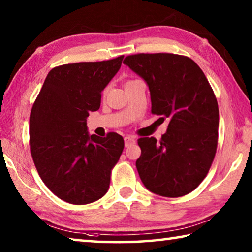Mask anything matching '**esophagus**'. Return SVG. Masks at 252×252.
<instances>
[{
	"label": "esophagus",
	"instance_id": "34e87169",
	"mask_svg": "<svg viewBox=\"0 0 252 252\" xmlns=\"http://www.w3.org/2000/svg\"><path fill=\"white\" fill-rule=\"evenodd\" d=\"M133 143H135V138H134V136L126 135V138H125V144H126V148L130 147V146H132V144H133Z\"/></svg>",
	"mask_w": 252,
	"mask_h": 252
}]
</instances>
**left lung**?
Instances as JSON below:
<instances>
[{
    "mask_svg": "<svg viewBox=\"0 0 252 252\" xmlns=\"http://www.w3.org/2000/svg\"><path fill=\"white\" fill-rule=\"evenodd\" d=\"M146 81L151 113L169 118L160 141L140 138L135 162L151 192L178 198L193 191L209 172L218 146V102L193 60L173 53H139L123 61Z\"/></svg>",
    "mask_w": 252,
    "mask_h": 252,
    "instance_id": "1",
    "label": "left lung"
}]
</instances>
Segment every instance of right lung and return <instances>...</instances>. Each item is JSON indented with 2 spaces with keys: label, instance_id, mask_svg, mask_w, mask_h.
Wrapping results in <instances>:
<instances>
[{
  "label": "right lung",
  "instance_id": "1",
  "mask_svg": "<svg viewBox=\"0 0 252 252\" xmlns=\"http://www.w3.org/2000/svg\"><path fill=\"white\" fill-rule=\"evenodd\" d=\"M123 55L100 62L55 66L30 114V150L42 181L63 201L94 202L108 192L125 140L116 132L89 135V112L100 109L101 92Z\"/></svg>",
  "mask_w": 252,
  "mask_h": 252
}]
</instances>
